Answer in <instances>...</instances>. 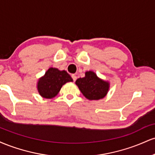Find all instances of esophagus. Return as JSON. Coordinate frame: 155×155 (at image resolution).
I'll use <instances>...</instances> for the list:
<instances>
[{"mask_svg": "<svg viewBox=\"0 0 155 155\" xmlns=\"http://www.w3.org/2000/svg\"><path fill=\"white\" fill-rule=\"evenodd\" d=\"M71 77H72V79H73V81H76V76L74 75V74H72Z\"/></svg>", "mask_w": 155, "mask_h": 155, "instance_id": "34e87169", "label": "esophagus"}]
</instances>
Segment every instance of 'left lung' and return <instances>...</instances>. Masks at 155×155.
<instances>
[{
	"label": "left lung",
	"instance_id": "8db88e82",
	"mask_svg": "<svg viewBox=\"0 0 155 155\" xmlns=\"http://www.w3.org/2000/svg\"><path fill=\"white\" fill-rule=\"evenodd\" d=\"M76 84L84 96L89 100H99L107 94L109 84L97 77L92 71H87L84 78L76 81Z\"/></svg>",
	"mask_w": 155,
	"mask_h": 155
}]
</instances>
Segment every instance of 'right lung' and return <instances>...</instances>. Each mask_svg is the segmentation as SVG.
<instances>
[{
	"mask_svg": "<svg viewBox=\"0 0 155 155\" xmlns=\"http://www.w3.org/2000/svg\"><path fill=\"white\" fill-rule=\"evenodd\" d=\"M69 81H73V79L65 71L50 68L38 80V91L42 97L52 98L58 95L63 85Z\"/></svg>",
	"mask_w": 155,
	"mask_h": 155,
	"instance_id": "right-lung-1",
	"label": "right lung"
}]
</instances>
